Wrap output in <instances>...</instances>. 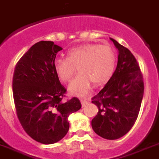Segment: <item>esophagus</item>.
Instances as JSON below:
<instances>
[{"label": "esophagus", "instance_id": "esophagus-1", "mask_svg": "<svg viewBox=\"0 0 159 159\" xmlns=\"http://www.w3.org/2000/svg\"><path fill=\"white\" fill-rule=\"evenodd\" d=\"M81 106L84 107V106H86L87 103H89V101L87 100H85V99H81Z\"/></svg>", "mask_w": 159, "mask_h": 159}]
</instances>
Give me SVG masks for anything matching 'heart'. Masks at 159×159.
I'll list each match as a JSON object with an SVG mask.
<instances>
[{
  "label": "heart",
  "mask_w": 159,
  "mask_h": 159,
  "mask_svg": "<svg viewBox=\"0 0 159 159\" xmlns=\"http://www.w3.org/2000/svg\"><path fill=\"white\" fill-rule=\"evenodd\" d=\"M116 56L112 48L99 44H86L70 50L66 58L56 59L54 70L59 79L69 82L77 72L79 75L69 84L72 94L82 96L89 91L92 82L102 85L113 75Z\"/></svg>",
  "instance_id": "1"
}]
</instances>
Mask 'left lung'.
I'll return each instance as SVG.
<instances>
[{
    "label": "left lung",
    "instance_id": "left-lung-1",
    "mask_svg": "<svg viewBox=\"0 0 159 159\" xmlns=\"http://www.w3.org/2000/svg\"><path fill=\"white\" fill-rule=\"evenodd\" d=\"M118 50V64L101 91L92 98L98 113L92 120L97 135L117 140L126 134L136 121L144 91L142 72L133 53L111 38Z\"/></svg>",
    "mask_w": 159,
    "mask_h": 159
}]
</instances>
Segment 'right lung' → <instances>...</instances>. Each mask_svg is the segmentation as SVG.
Masks as SVG:
<instances>
[{"instance_id":"obj_1","label":"right lung","mask_w":159,"mask_h":159,"mask_svg":"<svg viewBox=\"0 0 159 159\" xmlns=\"http://www.w3.org/2000/svg\"><path fill=\"white\" fill-rule=\"evenodd\" d=\"M62 49L53 41L36 43L18 61L13 75L18 119L32 139L44 144L62 140L69 130L68 116L81 107L77 97L63 100L66 89L54 70Z\"/></svg>"}]
</instances>
